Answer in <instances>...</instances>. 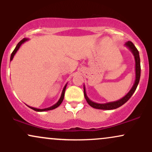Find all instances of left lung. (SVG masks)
<instances>
[{
	"mask_svg": "<svg viewBox=\"0 0 152 152\" xmlns=\"http://www.w3.org/2000/svg\"><path fill=\"white\" fill-rule=\"evenodd\" d=\"M125 46H126L127 48L132 51V54L134 56V60H135V74H136V78L135 81H134L133 86L132 87L129 91L127 93V94L124 96L123 98L117 101H115V102H108L105 103V104H99V103H96L92 102L91 100H90V99L87 96L86 92V88H85L84 84H83V92H84V97L86 99L87 103H88L91 107L94 108V109H103V110H111V109H117V108L120 107V106L124 104L133 95L136 89H137V87L139 84V80H140V76H141V66H140V58H139V53L138 50L137 49L135 46L133 44V43L132 41H127L125 43Z\"/></svg>",
	"mask_w": 152,
	"mask_h": 152,
	"instance_id": "8db88e82",
	"label": "left lung"
}]
</instances>
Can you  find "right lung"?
I'll list each match as a JSON object with an SVG mask.
<instances>
[{
    "label": "right lung",
    "instance_id": "obj_1",
    "mask_svg": "<svg viewBox=\"0 0 152 152\" xmlns=\"http://www.w3.org/2000/svg\"><path fill=\"white\" fill-rule=\"evenodd\" d=\"M28 41V38H23V40H21V41H20V42H19V43H18V44H17L16 47H15V49L13 50V53H11V56H10V61L13 60V57H14L15 54L16 53L17 51H18V50L19 49V48H20V46H21L23 43H25L26 41ZM66 86H67V83H66L65 86H64V88H63L61 95V97H60V99H59V100L58 101V102H57V103H56V104H54V105L50 106V107L46 108V109H37V108L31 107V106H28V105H27V106H28L29 108H31V109L34 110V111H49V110H53V109H56V108H57V107H58V106H59L61 105V103H62L63 100H64V94H65V91H66Z\"/></svg>",
    "mask_w": 152,
    "mask_h": 152
}]
</instances>
